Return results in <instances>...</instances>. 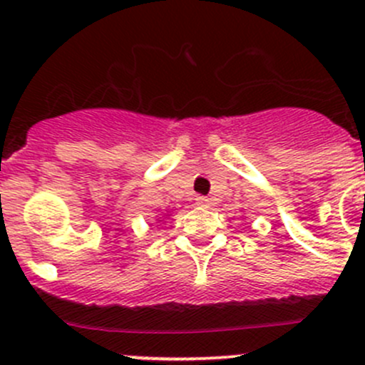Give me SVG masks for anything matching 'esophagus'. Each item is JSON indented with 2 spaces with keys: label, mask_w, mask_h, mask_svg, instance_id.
<instances>
[{
  "label": "esophagus",
  "mask_w": 365,
  "mask_h": 365,
  "mask_svg": "<svg viewBox=\"0 0 365 365\" xmlns=\"http://www.w3.org/2000/svg\"><path fill=\"white\" fill-rule=\"evenodd\" d=\"M196 205L201 206V208H208V206L212 205V201H210L208 197H205V196H197L196 197Z\"/></svg>",
  "instance_id": "1"
}]
</instances>
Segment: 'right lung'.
Masks as SVG:
<instances>
[{"mask_svg":"<svg viewBox=\"0 0 365 365\" xmlns=\"http://www.w3.org/2000/svg\"><path fill=\"white\" fill-rule=\"evenodd\" d=\"M159 222H160V220H159Z\"/></svg>","mask_w":365,"mask_h":365,"instance_id":"add662e5","label":"right lung"}]
</instances>
